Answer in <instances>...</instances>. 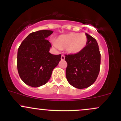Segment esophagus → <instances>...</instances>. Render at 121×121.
Masks as SVG:
<instances>
[{
	"mask_svg": "<svg viewBox=\"0 0 121 121\" xmlns=\"http://www.w3.org/2000/svg\"><path fill=\"white\" fill-rule=\"evenodd\" d=\"M61 59L62 60H64L65 59V56L63 55V54H62L61 57Z\"/></svg>",
	"mask_w": 121,
	"mask_h": 121,
	"instance_id": "obj_1",
	"label": "esophagus"
}]
</instances>
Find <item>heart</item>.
<instances>
[{
  "instance_id": "heart-1",
  "label": "heart",
  "mask_w": 121,
  "mask_h": 121,
  "mask_svg": "<svg viewBox=\"0 0 121 121\" xmlns=\"http://www.w3.org/2000/svg\"><path fill=\"white\" fill-rule=\"evenodd\" d=\"M87 35L83 33H71L61 35L54 41V47L58 49L65 48L69 54H75L82 51L87 43Z\"/></svg>"
}]
</instances>
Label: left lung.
Here are the masks:
<instances>
[{
    "instance_id": "left-lung-1",
    "label": "left lung",
    "mask_w": 121,
    "mask_h": 121,
    "mask_svg": "<svg viewBox=\"0 0 121 121\" xmlns=\"http://www.w3.org/2000/svg\"><path fill=\"white\" fill-rule=\"evenodd\" d=\"M87 45L80 53L65 54L67 63L66 78L71 86L76 88H86L91 86L100 71V53L97 41L86 33Z\"/></svg>"
}]
</instances>
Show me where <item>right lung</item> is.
Returning <instances> with one entry per match:
<instances>
[{
  "mask_svg": "<svg viewBox=\"0 0 121 121\" xmlns=\"http://www.w3.org/2000/svg\"><path fill=\"white\" fill-rule=\"evenodd\" d=\"M53 32L42 30L30 33L18 48V73L22 80L29 86L38 87L45 84L61 60V54L49 53L52 45L46 38Z\"/></svg>",
  "mask_w": 121,
  "mask_h": 121,
  "instance_id": "add662e5",
  "label": "right lung"
}]
</instances>
